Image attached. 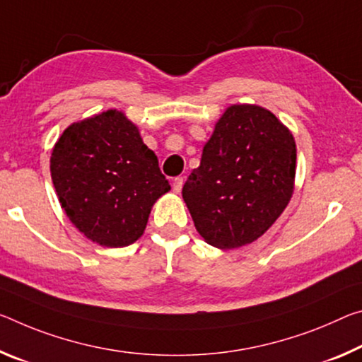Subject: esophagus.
<instances>
[{
    "instance_id": "34e87169",
    "label": "esophagus",
    "mask_w": 362,
    "mask_h": 362,
    "mask_svg": "<svg viewBox=\"0 0 362 362\" xmlns=\"http://www.w3.org/2000/svg\"><path fill=\"white\" fill-rule=\"evenodd\" d=\"M183 187V177H175L174 182H172V188H174L175 193H180Z\"/></svg>"
}]
</instances>
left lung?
<instances>
[{
  "label": "left lung",
  "instance_id": "obj_1",
  "mask_svg": "<svg viewBox=\"0 0 362 362\" xmlns=\"http://www.w3.org/2000/svg\"><path fill=\"white\" fill-rule=\"evenodd\" d=\"M295 172L291 132L267 109L233 105L217 120L182 197L206 242L233 250L279 219L293 194Z\"/></svg>",
  "mask_w": 362,
  "mask_h": 362
}]
</instances>
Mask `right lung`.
I'll list each match as a JSON object with an SVG mask.
<instances>
[{"instance_id":"1","label":"right lung","mask_w":362,"mask_h":362,"mask_svg":"<svg viewBox=\"0 0 362 362\" xmlns=\"http://www.w3.org/2000/svg\"><path fill=\"white\" fill-rule=\"evenodd\" d=\"M49 163L61 208L85 237L107 248L136 242L153 204L170 190L156 154L117 109L69 125Z\"/></svg>"}]
</instances>
